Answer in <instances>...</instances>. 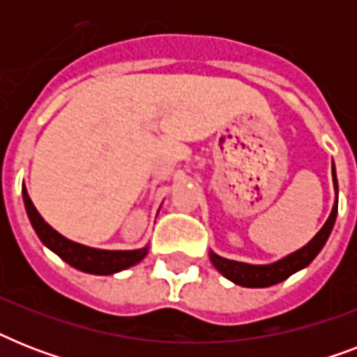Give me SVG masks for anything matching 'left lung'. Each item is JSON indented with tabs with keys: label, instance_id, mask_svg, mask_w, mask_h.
Returning <instances> with one entry per match:
<instances>
[{
	"label": "left lung",
	"instance_id": "left-lung-1",
	"mask_svg": "<svg viewBox=\"0 0 357 357\" xmlns=\"http://www.w3.org/2000/svg\"><path fill=\"white\" fill-rule=\"evenodd\" d=\"M333 176V187L337 192V176H335V167L332 168ZM335 217H337V200L333 204V209L328 217L326 224L322 226L321 231L311 238L310 243L305 244L304 248L296 250L293 254H289L287 257L272 263V265H248V263H238V261L226 259L220 257L215 252H209L211 263L215 265L224 278H228L237 285L243 287H271L274 283H280L283 280H287L291 274L298 272L300 268H304L315 259L317 254L321 252L322 246L326 244L328 237L332 234L333 224H335Z\"/></svg>",
	"mask_w": 357,
	"mask_h": 357
}]
</instances>
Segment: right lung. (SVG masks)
I'll list each match as a JSON object with an SVG mask.
<instances>
[{
	"label": "right lung",
	"instance_id": "obj_1",
	"mask_svg": "<svg viewBox=\"0 0 357 357\" xmlns=\"http://www.w3.org/2000/svg\"><path fill=\"white\" fill-rule=\"evenodd\" d=\"M22 195H24L25 211H27V217L31 220V226L35 228L42 243L77 271L89 272V274H102V276L114 274V272L123 271L128 266L137 265L148 252V246L139 250H98L85 246V244L74 243V241L57 234L50 224L44 222V218L38 215V211L33 206L25 187L22 189Z\"/></svg>",
	"mask_w": 357,
	"mask_h": 357
}]
</instances>
